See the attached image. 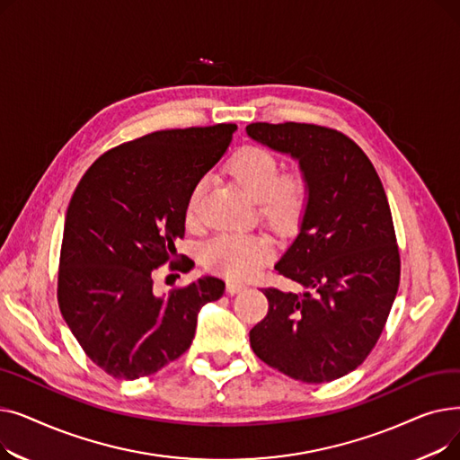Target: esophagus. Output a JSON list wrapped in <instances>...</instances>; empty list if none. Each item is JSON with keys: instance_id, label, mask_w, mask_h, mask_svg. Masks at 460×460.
<instances>
[{"instance_id": "1", "label": "esophagus", "mask_w": 460, "mask_h": 460, "mask_svg": "<svg viewBox=\"0 0 460 460\" xmlns=\"http://www.w3.org/2000/svg\"><path fill=\"white\" fill-rule=\"evenodd\" d=\"M246 285L244 283H236V281H227V293L229 295H236V293H240L243 291Z\"/></svg>"}]
</instances>
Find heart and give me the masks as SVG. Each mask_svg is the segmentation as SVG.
<instances>
[{
  "instance_id": "obj_1",
  "label": "heart",
  "mask_w": 460,
  "mask_h": 460,
  "mask_svg": "<svg viewBox=\"0 0 460 460\" xmlns=\"http://www.w3.org/2000/svg\"><path fill=\"white\" fill-rule=\"evenodd\" d=\"M227 173L246 196L259 205L261 216L279 231L298 224L307 203V182L302 173L279 175L272 153L261 147L238 149L227 162ZM207 182H193L188 191L184 217L188 226L199 224ZM272 257V243L264 234H220L203 250L205 267L227 279H248Z\"/></svg>"
}]
</instances>
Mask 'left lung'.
<instances>
[{
	"label": "left lung",
	"mask_w": 460,
	"mask_h": 460,
	"mask_svg": "<svg viewBox=\"0 0 460 460\" xmlns=\"http://www.w3.org/2000/svg\"><path fill=\"white\" fill-rule=\"evenodd\" d=\"M252 139L298 160L307 182L300 233L276 262L304 293L264 288L269 313L250 332L257 358L307 384L364 364L394 305L401 259L384 186L345 134L307 123H252Z\"/></svg>",
	"instance_id": "left-lung-1"
}]
</instances>
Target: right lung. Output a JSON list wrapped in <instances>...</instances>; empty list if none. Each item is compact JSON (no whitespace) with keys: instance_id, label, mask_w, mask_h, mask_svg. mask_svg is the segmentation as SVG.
Instances as JSON below:
<instances>
[{"instance_id":"right-lung-1","label":"right lung","mask_w":460,"mask_h":460,"mask_svg":"<svg viewBox=\"0 0 460 460\" xmlns=\"http://www.w3.org/2000/svg\"><path fill=\"white\" fill-rule=\"evenodd\" d=\"M236 125L153 132L119 145L87 169L66 208L58 276L61 315L93 364L136 380L184 354L199 309L226 283L205 276L167 296L153 291L177 257L188 191L227 151Z\"/></svg>"}]
</instances>
